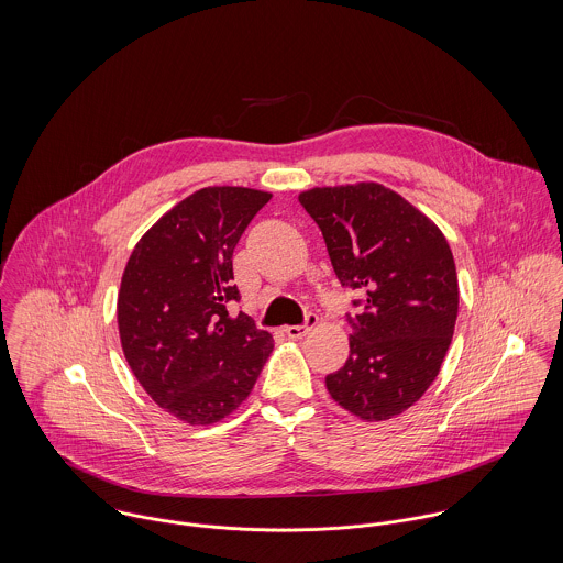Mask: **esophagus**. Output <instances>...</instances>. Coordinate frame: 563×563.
Returning a JSON list of instances; mask_svg holds the SVG:
<instances>
[{
  "label": "esophagus",
  "mask_w": 563,
  "mask_h": 563,
  "mask_svg": "<svg viewBox=\"0 0 563 563\" xmlns=\"http://www.w3.org/2000/svg\"><path fill=\"white\" fill-rule=\"evenodd\" d=\"M319 322V317L317 314H308V319L303 324H295V327H286L284 331H286V335L290 338V340H301L314 324Z\"/></svg>",
  "instance_id": "obj_1"
}]
</instances>
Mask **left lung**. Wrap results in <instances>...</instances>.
<instances>
[{"label":"left lung","instance_id":"obj_1","mask_svg":"<svg viewBox=\"0 0 563 563\" xmlns=\"http://www.w3.org/2000/svg\"><path fill=\"white\" fill-rule=\"evenodd\" d=\"M321 228L344 288L360 290L349 317V360L324 377L331 399L366 422L399 416L440 373L460 306L444 234L399 192L360 181L299 195Z\"/></svg>","mask_w":563,"mask_h":563}]
</instances>
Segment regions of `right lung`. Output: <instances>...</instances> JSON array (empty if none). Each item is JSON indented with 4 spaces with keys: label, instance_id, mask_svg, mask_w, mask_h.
<instances>
[{
    "label": "right lung",
    "instance_id": "1",
    "mask_svg": "<svg viewBox=\"0 0 563 563\" xmlns=\"http://www.w3.org/2000/svg\"><path fill=\"white\" fill-rule=\"evenodd\" d=\"M271 192L208 186L175 208L134 246L121 277L117 321L125 360L164 411L188 424L230 416L253 390L273 335L239 301L232 255Z\"/></svg>",
    "mask_w": 563,
    "mask_h": 563
}]
</instances>
